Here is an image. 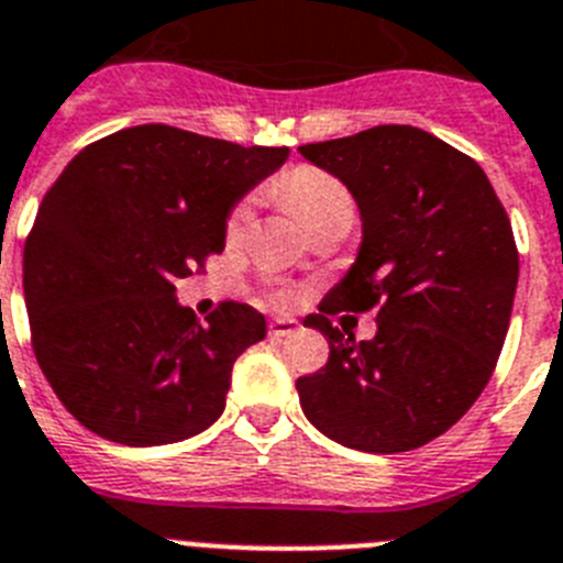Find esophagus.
Listing matches in <instances>:
<instances>
[{
	"label": "esophagus",
	"instance_id": "obj_1",
	"mask_svg": "<svg viewBox=\"0 0 563 563\" xmlns=\"http://www.w3.org/2000/svg\"><path fill=\"white\" fill-rule=\"evenodd\" d=\"M299 330V321L296 319H273L271 321V335L273 339H282V335H290Z\"/></svg>",
	"mask_w": 563,
	"mask_h": 563
}]
</instances>
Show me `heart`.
<instances>
[{
    "mask_svg": "<svg viewBox=\"0 0 563 563\" xmlns=\"http://www.w3.org/2000/svg\"><path fill=\"white\" fill-rule=\"evenodd\" d=\"M285 199L290 201V208L296 210L307 230H313L316 224L339 213H353V199H350L347 187L333 179L330 173L316 170V167H299L292 170L285 181H282ZM253 219V205L250 201H239L228 216V239H239L244 230L250 228ZM278 301H285V292H278Z\"/></svg>",
    "mask_w": 563,
    "mask_h": 563,
    "instance_id": "b5f03b06",
    "label": "heart"
}]
</instances>
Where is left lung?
I'll return each mask as SVG.
<instances>
[{
    "mask_svg": "<svg viewBox=\"0 0 563 563\" xmlns=\"http://www.w3.org/2000/svg\"><path fill=\"white\" fill-rule=\"evenodd\" d=\"M299 153L347 187L362 213L358 256L319 310L379 305L369 342L320 313L307 319L330 358L296 382L301 410L350 450L424 446L475 405L501 355L518 285L507 210L473 158L410 124Z\"/></svg>",
    "mask_w": 563,
    "mask_h": 563,
    "instance_id": "8db88e82",
    "label": "left lung"
}]
</instances>
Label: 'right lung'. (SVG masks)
Masks as SVG:
<instances>
[{"label": "right lung", "mask_w": 563, "mask_h": 563, "mask_svg": "<svg viewBox=\"0 0 563 563\" xmlns=\"http://www.w3.org/2000/svg\"><path fill=\"white\" fill-rule=\"evenodd\" d=\"M287 156L139 124L70 158L40 205L22 282L36 362L79 424L158 446L222 416L233 362L267 321L222 301L201 324L176 282L222 253L230 210Z\"/></svg>", "instance_id": "right-lung-1"}]
</instances>
